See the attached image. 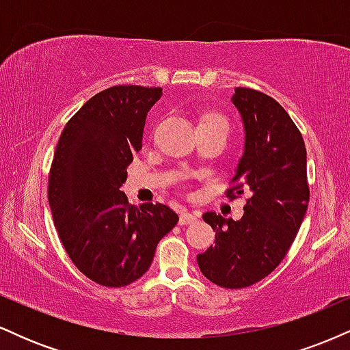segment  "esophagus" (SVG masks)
<instances>
[{"instance_id":"34e87169","label":"esophagus","mask_w":350,"mask_h":350,"mask_svg":"<svg viewBox=\"0 0 350 350\" xmlns=\"http://www.w3.org/2000/svg\"><path fill=\"white\" fill-rule=\"evenodd\" d=\"M199 220L198 214H192V212H180L179 215V224L180 226H187V224H194Z\"/></svg>"}]
</instances>
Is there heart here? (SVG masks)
I'll return each mask as SVG.
<instances>
[{"label":"heart","instance_id":"obj_1","mask_svg":"<svg viewBox=\"0 0 350 350\" xmlns=\"http://www.w3.org/2000/svg\"><path fill=\"white\" fill-rule=\"evenodd\" d=\"M206 118H222V116H220L219 113H212V115H208V116H206ZM204 118V120H206ZM224 120V118H222Z\"/></svg>","mask_w":350,"mask_h":350}]
</instances>
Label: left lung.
<instances>
[{"mask_svg":"<svg viewBox=\"0 0 350 350\" xmlns=\"http://www.w3.org/2000/svg\"><path fill=\"white\" fill-rule=\"evenodd\" d=\"M232 102L245 128V151L228 199L250 191L240 220L206 212L215 245L198 255L202 275L222 288H247L263 280L286 256L309 202L306 146L291 116L275 98L247 87Z\"/></svg>","mask_w":350,"mask_h":350,"instance_id":"1","label":"left lung"}]
</instances>
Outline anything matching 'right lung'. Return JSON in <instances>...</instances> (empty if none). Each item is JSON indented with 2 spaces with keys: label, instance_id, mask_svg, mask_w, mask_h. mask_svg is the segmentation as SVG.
Listing matches in <instances>:
<instances>
[{
  "label": "right lung",
  "instance_id": "1",
  "mask_svg": "<svg viewBox=\"0 0 350 350\" xmlns=\"http://www.w3.org/2000/svg\"><path fill=\"white\" fill-rule=\"evenodd\" d=\"M161 94L142 85L98 92L67 122L55 148L47 186L54 226L72 263L102 286L142 278L179 220L164 204L131 206L120 191Z\"/></svg>",
  "mask_w": 350,
  "mask_h": 350
}]
</instances>
